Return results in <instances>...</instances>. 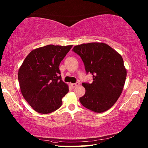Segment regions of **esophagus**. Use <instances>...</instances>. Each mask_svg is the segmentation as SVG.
Returning a JSON list of instances; mask_svg holds the SVG:
<instances>
[{
	"mask_svg": "<svg viewBox=\"0 0 148 148\" xmlns=\"http://www.w3.org/2000/svg\"><path fill=\"white\" fill-rule=\"evenodd\" d=\"M71 86L72 88H74V87H76L77 86H79V82H77L76 83H71Z\"/></svg>",
	"mask_w": 148,
	"mask_h": 148,
	"instance_id": "1",
	"label": "esophagus"
}]
</instances>
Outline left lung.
I'll list each match as a JSON object with an SVG mask.
<instances>
[{
    "label": "left lung",
    "instance_id": "obj_1",
    "mask_svg": "<svg viewBox=\"0 0 148 148\" xmlns=\"http://www.w3.org/2000/svg\"><path fill=\"white\" fill-rule=\"evenodd\" d=\"M72 50L93 77L92 83H82L86 92L79 99L81 104L97 113L108 111L121 95L127 77L122 56L103 42L81 44Z\"/></svg>",
    "mask_w": 148,
    "mask_h": 148
}]
</instances>
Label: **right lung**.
Instances as JSON below:
<instances>
[{
	"label": "right lung",
	"mask_w": 148,
	"mask_h": 148,
	"mask_svg": "<svg viewBox=\"0 0 148 148\" xmlns=\"http://www.w3.org/2000/svg\"><path fill=\"white\" fill-rule=\"evenodd\" d=\"M72 45H47L32 50L18 71L22 95L35 111L48 114L57 110L69 86L62 80L59 65Z\"/></svg>",
	"instance_id": "right-lung-1"
}]
</instances>
